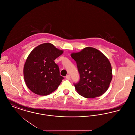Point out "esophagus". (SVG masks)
I'll return each instance as SVG.
<instances>
[{
  "label": "esophagus",
  "mask_w": 135,
  "mask_h": 135,
  "mask_svg": "<svg viewBox=\"0 0 135 135\" xmlns=\"http://www.w3.org/2000/svg\"><path fill=\"white\" fill-rule=\"evenodd\" d=\"M66 79H68V80L70 79L71 77L70 75H66Z\"/></svg>",
  "instance_id": "1"
}]
</instances>
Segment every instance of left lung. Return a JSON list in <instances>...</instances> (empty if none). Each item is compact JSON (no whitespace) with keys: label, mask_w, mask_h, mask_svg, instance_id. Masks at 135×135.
<instances>
[{"label":"left lung","mask_w":135,"mask_h":135,"mask_svg":"<svg viewBox=\"0 0 135 135\" xmlns=\"http://www.w3.org/2000/svg\"><path fill=\"white\" fill-rule=\"evenodd\" d=\"M76 62L80 79L74 83L75 88L81 96L94 98L104 94L112 78L111 65L101 51L87 47L71 55Z\"/></svg>","instance_id":"obj_1"}]
</instances>
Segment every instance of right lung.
I'll return each mask as SVG.
<instances>
[{"label": "right lung", "instance_id": "right-lung-1", "mask_svg": "<svg viewBox=\"0 0 135 135\" xmlns=\"http://www.w3.org/2000/svg\"><path fill=\"white\" fill-rule=\"evenodd\" d=\"M63 52L50 43L38 45L30 52L24 65V77L32 92L46 96L58 88L64 77L54 60Z\"/></svg>", "mask_w": 135, "mask_h": 135}]
</instances>
